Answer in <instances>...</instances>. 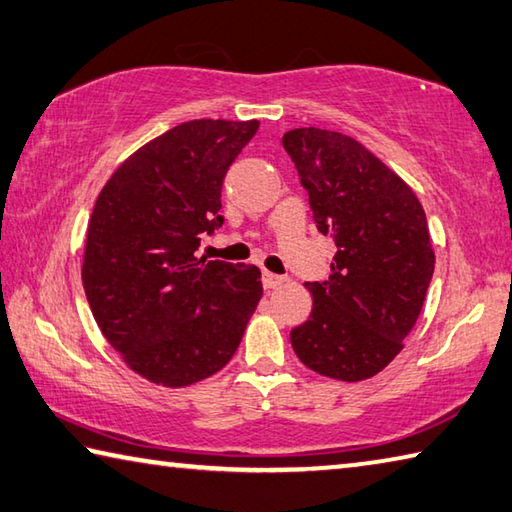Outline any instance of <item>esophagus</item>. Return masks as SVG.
Returning <instances> with one entry per match:
<instances>
[{"label": "esophagus", "instance_id": "obj_1", "mask_svg": "<svg viewBox=\"0 0 512 512\" xmlns=\"http://www.w3.org/2000/svg\"><path fill=\"white\" fill-rule=\"evenodd\" d=\"M284 280H286V277H282V275H275V273H268V271H264V275H262L264 288H277V286H282V284H284Z\"/></svg>", "mask_w": 512, "mask_h": 512}]
</instances>
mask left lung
<instances>
[{
    "label": "left lung",
    "mask_w": 512,
    "mask_h": 512,
    "mask_svg": "<svg viewBox=\"0 0 512 512\" xmlns=\"http://www.w3.org/2000/svg\"><path fill=\"white\" fill-rule=\"evenodd\" d=\"M313 221L336 241L327 282H306L309 320L291 331L306 367L358 383L403 349L423 309L434 250L421 201L356 138L318 127L286 132Z\"/></svg>",
    "instance_id": "1"
}]
</instances>
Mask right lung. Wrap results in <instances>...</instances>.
<instances>
[{
    "instance_id": "1",
    "label": "right lung",
    "mask_w": 512,
    "mask_h": 512,
    "mask_svg": "<svg viewBox=\"0 0 512 512\" xmlns=\"http://www.w3.org/2000/svg\"><path fill=\"white\" fill-rule=\"evenodd\" d=\"M257 120H190L136 150L100 190L82 284L102 336L138 376L188 387L217 374L262 300L257 266L197 257L224 224L221 185Z\"/></svg>"
}]
</instances>
